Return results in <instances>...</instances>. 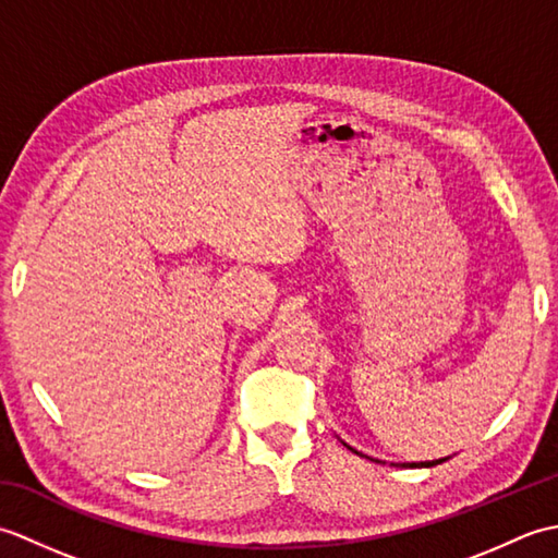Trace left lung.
Returning <instances> with one entry per match:
<instances>
[{
  "label": "left lung",
  "mask_w": 558,
  "mask_h": 558,
  "mask_svg": "<svg viewBox=\"0 0 558 558\" xmlns=\"http://www.w3.org/2000/svg\"><path fill=\"white\" fill-rule=\"evenodd\" d=\"M350 448V446H348ZM350 450H354V448H350ZM354 453H357V450H354ZM438 462H444V460H432V462H408L410 468H432V465H438Z\"/></svg>",
  "instance_id": "8db88e82"
}]
</instances>
